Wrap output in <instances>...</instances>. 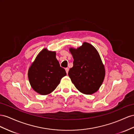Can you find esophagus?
Here are the masks:
<instances>
[{
    "instance_id": "34e87169",
    "label": "esophagus",
    "mask_w": 134,
    "mask_h": 134,
    "mask_svg": "<svg viewBox=\"0 0 134 134\" xmlns=\"http://www.w3.org/2000/svg\"><path fill=\"white\" fill-rule=\"evenodd\" d=\"M65 70H66V73L67 74L68 73V71H69V68H65Z\"/></svg>"
}]
</instances>
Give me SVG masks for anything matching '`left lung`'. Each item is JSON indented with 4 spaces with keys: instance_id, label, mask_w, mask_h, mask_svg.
<instances>
[{
    "instance_id": "obj_1",
    "label": "left lung",
    "mask_w": 134,
    "mask_h": 134,
    "mask_svg": "<svg viewBox=\"0 0 134 134\" xmlns=\"http://www.w3.org/2000/svg\"><path fill=\"white\" fill-rule=\"evenodd\" d=\"M74 66L68 72L72 82L80 92L86 95L95 93L104 81L105 71L98 52L86 42L77 49L70 48Z\"/></svg>"
}]
</instances>
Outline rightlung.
Returning a JSON list of instances; mask_svg holds the SVG:
<instances>
[{"label": "right lung", "mask_w": 134, "mask_h": 134, "mask_svg": "<svg viewBox=\"0 0 134 134\" xmlns=\"http://www.w3.org/2000/svg\"><path fill=\"white\" fill-rule=\"evenodd\" d=\"M56 58V53L44 48L36 56L28 71V78L32 88L40 95H48L54 91L66 76Z\"/></svg>", "instance_id": "add662e5"}]
</instances>
